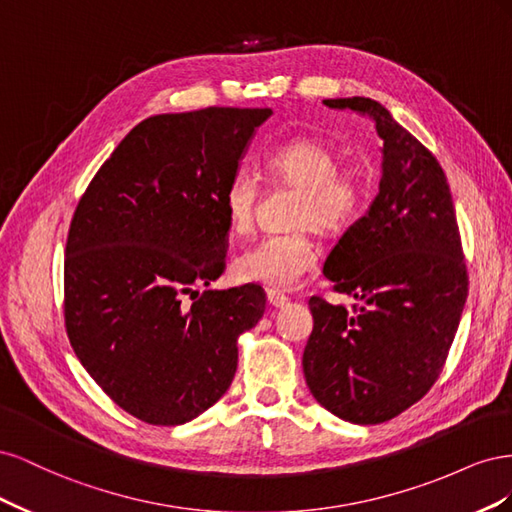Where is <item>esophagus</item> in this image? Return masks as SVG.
Listing matches in <instances>:
<instances>
[{
	"label": "esophagus",
	"mask_w": 512,
	"mask_h": 512,
	"mask_svg": "<svg viewBox=\"0 0 512 512\" xmlns=\"http://www.w3.org/2000/svg\"><path fill=\"white\" fill-rule=\"evenodd\" d=\"M267 301H269V305H273V307H284V305H288V297L284 292H280V290H267Z\"/></svg>",
	"instance_id": "1"
}]
</instances>
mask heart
<instances>
[{"mask_svg":"<svg viewBox=\"0 0 512 512\" xmlns=\"http://www.w3.org/2000/svg\"><path fill=\"white\" fill-rule=\"evenodd\" d=\"M265 173L273 183L299 188L292 224L314 226L322 235L344 232L365 203V185L359 175L339 170V153L320 138L297 136L267 151ZM260 196L258 181L247 173H235L222 196L228 228L245 235L254 226ZM318 245L307 228L269 235L241 252L232 271L241 282L271 288H294L318 267Z\"/></svg>","mask_w":512,"mask_h":512,"instance_id":"obj_1","label":"heart"}]
</instances>
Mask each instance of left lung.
Returning <instances> with one entry per match:
<instances>
[{
  "label": "left lung",
  "instance_id": "left-lung-1",
  "mask_svg": "<svg viewBox=\"0 0 512 512\" xmlns=\"http://www.w3.org/2000/svg\"><path fill=\"white\" fill-rule=\"evenodd\" d=\"M376 123L380 190L337 241L324 275L359 305L309 299L303 352L309 391L331 414L378 425L408 410L438 380L468 297L459 226L433 153L371 98L324 100Z\"/></svg>",
  "mask_w": 512,
  "mask_h": 512
}]
</instances>
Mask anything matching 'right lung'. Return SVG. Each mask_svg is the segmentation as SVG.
<instances>
[{"label":"right lung","mask_w":512,"mask_h":512,"mask_svg":"<svg viewBox=\"0 0 512 512\" xmlns=\"http://www.w3.org/2000/svg\"><path fill=\"white\" fill-rule=\"evenodd\" d=\"M271 115L230 106L153 115L76 205L64 260L68 339L100 389L149 425L211 408L235 378L239 335L265 314L260 286H196L224 273L222 196Z\"/></svg>","instance_id":"add662e5"}]
</instances>
